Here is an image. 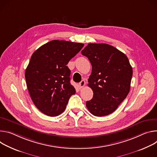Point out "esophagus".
Instances as JSON below:
<instances>
[{
  "label": "esophagus",
  "mask_w": 157,
  "mask_h": 157,
  "mask_svg": "<svg viewBox=\"0 0 157 157\" xmlns=\"http://www.w3.org/2000/svg\"><path fill=\"white\" fill-rule=\"evenodd\" d=\"M85 82L84 80H82L79 83H78V85H79V87L81 89V88H83V86H85Z\"/></svg>",
  "instance_id": "1"
}]
</instances>
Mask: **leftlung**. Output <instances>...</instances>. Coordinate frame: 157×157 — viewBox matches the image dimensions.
<instances>
[{"instance_id": "left-lung-1", "label": "left lung", "mask_w": 157, "mask_h": 157, "mask_svg": "<svg viewBox=\"0 0 157 157\" xmlns=\"http://www.w3.org/2000/svg\"><path fill=\"white\" fill-rule=\"evenodd\" d=\"M81 52L92 67L88 85L94 95L86 106L95 116L108 115L129 93L132 67L125 54L107 44H89Z\"/></svg>"}]
</instances>
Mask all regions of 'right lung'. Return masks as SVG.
<instances>
[{"mask_svg":"<svg viewBox=\"0 0 157 157\" xmlns=\"http://www.w3.org/2000/svg\"><path fill=\"white\" fill-rule=\"evenodd\" d=\"M84 44L54 40L42 45L31 56L25 77L30 97L43 113L55 117L65 109L75 94L67 66Z\"/></svg>","mask_w":157,"mask_h":157,"instance_id":"obj_1","label":"right lung"}]
</instances>
